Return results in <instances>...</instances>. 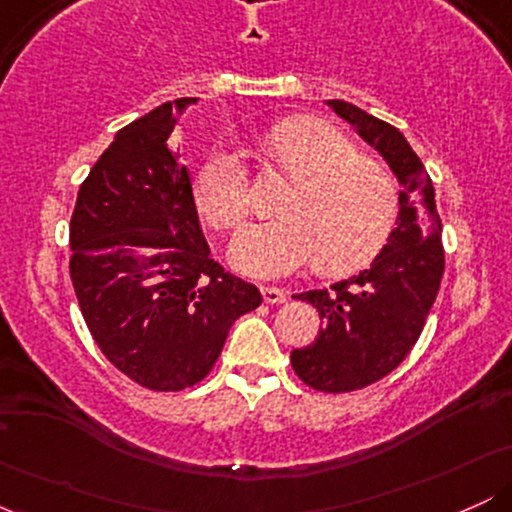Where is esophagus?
Wrapping results in <instances>:
<instances>
[{"label":"esophagus","instance_id":"obj_1","mask_svg":"<svg viewBox=\"0 0 512 512\" xmlns=\"http://www.w3.org/2000/svg\"><path fill=\"white\" fill-rule=\"evenodd\" d=\"M260 293H262V298H264V303H284L286 298V291L284 289H276V286H262L260 289Z\"/></svg>","mask_w":512,"mask_h":512}]
</instances>
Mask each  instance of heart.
<instances>
[{"instance_id":"obj_1","label":"heart","mask_w":512,"mask_h":512,"mask_svg":"<svg viewBox=\"0 0 512 512\" xmlns=\"http://www.w3.org/2000/svg\"><path fill=\"white\" fill-rule=\"evenodd\" d=\"M264 149L296 180L281 219L252 223L231 243L238 272L284 276L315 260L327 274L363 267L383 250L399 216L397 182L337 127L293 117L269 129ZM192 195L204 221L233 231L250 211L248 178L238 154L216 149L199 163Z\"/></svg>"}]
</instances>
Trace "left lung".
Listing matches in <instances>:
<instances>
[{"label": "left lung", "instance_id": "obj_1", "mask_svg": "<svg viewBox=\"0 0 512 512\" xmlns=\"http://www.w3.org/2000/svg\"><path fill=\"white\" fill-rule=\"evenodd\" d=\"M397 175V228L373 264L330 289L301 293L320 313L315 342L291 351V366L320 392H354L392 373L414 349L445 272L436 190L404 134L346 101H327Z\"/></svg>", "mask_w": 512, "mask_h": 512}]
</instances>
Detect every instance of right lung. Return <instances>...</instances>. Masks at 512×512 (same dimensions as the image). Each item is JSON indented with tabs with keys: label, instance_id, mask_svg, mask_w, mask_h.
<instances>
[{
	"label": "right lung",
	"instance_id": "right-lung-1",
	"mask_svg": "<svg viewBox=\"0 0 512 512\" xmlns=\"http://www.w3.org/2000/svg\"><path fill=\"white\" fill-rule=\"evenodd\" d=\"M197 98L163 103L115 134L81 182L69 274L91 337L154 392L197 385L260 291L211 260L190 170L170 132Z\"/></svg>",
	"mask_w": 512,
	"mask_h": 512
}]
</instances>
